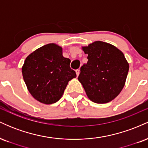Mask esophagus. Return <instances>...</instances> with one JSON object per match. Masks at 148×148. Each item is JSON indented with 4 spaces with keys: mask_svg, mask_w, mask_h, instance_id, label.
Instances as JSON below:
<instances>
[{
    "mask_svg": "<svg viewBox=\"0 0 148 148\" xmlns=\"http://www.w3.org/2000/svg\"><path fill=\"white\" fill-rule=\"evenodd\" d=\"M76 76H79V74H80V70L79 69H76Z\"/></svg>",
    "mask_w": 148,
    "mask_h": 148,
    "instance_id": "obj_1",
    "label": "esophagus"
}]
</instances>
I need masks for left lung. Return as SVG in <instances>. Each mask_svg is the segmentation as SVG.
<instances>
[{
	"label": "left lung",
	"mask_w": 148,
	"mask_h": 148,
	"mask_svg": "<svg viewBox=\"0 0 148 148\" xmlns=\"http://www.w3.org/2000/svg\"><path fill=\"white\" fill-rule=\"evenodd\" d=\"M82 50L88 54V62L81 67L78 79L88 97L97 103L114 99L123 89L129 72V63L123 53L109 43L96 41Z\"/></svg>",
	"instance_id": "left-lung-1"
}]
</instances>
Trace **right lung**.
Listing matches in <instances>:
<instances>
[{"label":"right lung","instance_id":"obj_1","mask_svg":"<svg viewBox=\"0 0 148 148\" xmlns=\"http://www.w3.org/2000/svg\"><path fill=\"white\" fill-rule=\"evenodd\" d=\"M71 60L62 56V48L51 43L36 49L25 58L22 75L32 96L45 104L56 103L70 80L76 77Z\"/></svg>","mask_w":148,"mask_h":148}]
</instances>
